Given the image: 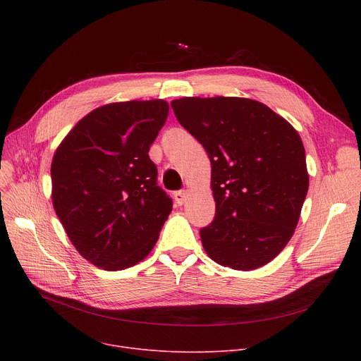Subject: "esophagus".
<instances>
[{
  "mask_svg": "<svg viewBox=\"0 0 361 361\" xmlns=\"http://www.w3.org/2000/svg\"><path fill=\"white\" fill-rule=\"evenodd\" d=\"M187 197H188V192H187V190H180V192H176V193H174V199H176V202H177L180 206L185 203Z\"/></svg>",
  "mask_w": 361,
  "mask_h": 361,
  "instance_id": "34e87169",
  "label": "esophagus"
}]
</instances>
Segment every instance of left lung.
I'll use <instances>...</instances> for the list:
<instances>
[{
    "label": "left lung",
    "instance_id": "left-lung-1",
    "mask_svg": "<svg viewBox=\"0 0 361 361\" xmlns=\"http://www.w3.org/2000/svg\"><path fill=\"white\" fill-rule=\"evenodd\" d=\"M171 106L211 159L216 211L200 230L206 255L235 271L264 267L291 240L309 190L297 130L249 98L193 97Z\"/></svg>",
    "mask_w": 361,
    "mask_h": 361
}]
</instances>
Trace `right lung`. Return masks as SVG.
Returning <instances> with one entry per match:
<instances>
[{
	"label": "right lung",
	"instance_id": "obj_1",
	"mask_svg": "<svg viewBox=\"0 0 361 361\" xmlns=\"http://www.w3.org/2000/svg\"><path fill=\"white\" fill-rule=\"evenodd\" d=\"M168 111L164 99L102 105L55 150L54 211L74 249L94 267L123 271L142 262L173 211L149 158Z\"/></svg>",
	"mask_w": 361,
	"mask_h": 361
}]
</instances>
